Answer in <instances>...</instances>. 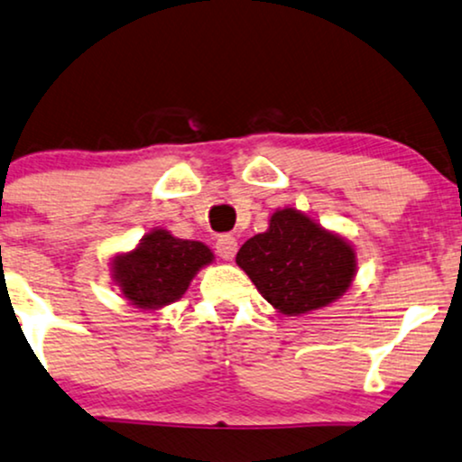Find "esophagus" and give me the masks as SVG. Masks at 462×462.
<instances>
[{"mask_svg":"<svg viewBox=\"0 0 462 462\" xmlns=\"http://www.w3.org/2000/svg\"><path fill=\"white\" fill-rule=\"evenodd\" d=\"M237 253V239L233 236H220L217 239V254L220 259L225 261H231L233 256Z\"/></svg>","mask_w":462,"mask_h":462,"instance_id":"obj_1","label":"esophagus"}]
</instances>
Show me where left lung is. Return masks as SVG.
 <instances>
[{
  "label": "left lung",
  "instance_id": "1",
  "mask_svg": "<svg viewBox=\"0 0 462 462\" xmlns=\"http://www.w3.org/2000/svg\"><path fill=\"white\" fill-rule=\"evenodd\" d=\"M236 261L256 291L289 316L333 303L356 272L352 245L292 208L278 209L269 229L250 237Z\"/></svg>",
  "mask_w": 462,
  "mask_h": 462
}]
</instances>
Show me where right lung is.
<instances>
[{
	"instance_id": "obj_1",
	"label": "right lung",
	"mask_w": 462,
	"mask_h": 462,
	"mask_svg": "<svg viewBox=\"0 0 462 462\" xmlns=\"http://www.w3.org/2000/svg\"><path fill=\"white\" fill-rule=\"evenodd\" d=\"M208 245L178 239L170 231L148 233L135 250L116 256L112 263L114 280L131 303L142 310H159L178 301L189 289L193 275L212 263Z\"/></svg>"
}]
</instances>
